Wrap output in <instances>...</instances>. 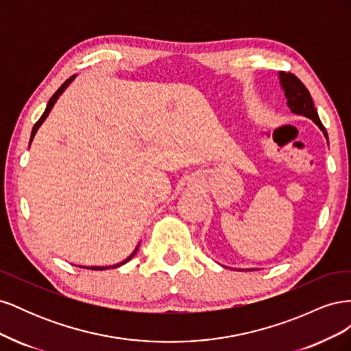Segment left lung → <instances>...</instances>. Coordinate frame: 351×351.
I'll list each match as a JSON object with an SVG mask.
<instances>
[{"instance_id":"obj_1","label":"left lung","mask_w":351,"mask_h":351,"mask_svg":"<svg viewBox=\"0 0 351 351\" xmlns=\"http://www.w3.org/2000/svg\"><path fill=\"white\" fill-rule=\"evenodd\" d=\"M278 79H280V86L284 90V97L287 99V105H289L290 111L297 115H303L306 119H311L322 130L324 136L328 141V133L319 120V115H317V111L315 108L313 99L304 84L297 79L294 74L285 73V71L278 73ZM249 271H256V269H249Z\"/></svg>"}]
</instances>
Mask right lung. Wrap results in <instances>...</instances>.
Listing matches in <instances>:
<instances>
[{"label":"right lung","mask_w":351,"mask_h":351,"mask_svg":"<svg viewBox=\"0 0 351 351\" xmlns=\"http://www.w3.org/2000/svg\"><path fill=\"white\" fill-rule=\"evenodd\" d=\"M74 79H76V74H74V76H71L69 80H66L64 83H62L61 84V86H60V89L54 93V95H52V97H51V99L48 101V104H47V108H45V111H44V114H42L40 115V119L36 121V124L34 125V129H32V134H30V141H29V146H30V143H32V141H34V137H35V134H36V132H38V129H39V127L42 125V123H44L45 121V119H47V117L49 115V112H51V110H52V107H54V105H56V102H57V99L61 97V95H62V92H64L67 88H69V84L74 80ZM139 246H141V244H137V247L133 250V253L130 254V256L129 258H125L123 262H120V263H115V265H110V267H80V268H88V269H93V271H104V269H110V268H119V267H121V265H124V263H127V262H129L133 256H134V254H136V252H137V249H139Z\"/></svg>","instance_id":"obj_1"}]
</instances>
